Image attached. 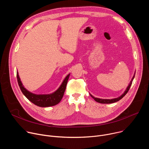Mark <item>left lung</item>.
<instances>
[{
	"mask_svg": "<svg viewBox=\"0 0 149 149\" xmlns=\"http://www.w3.org/2000/svg\"><path fill=\"white\" fill-rule=\"evenodd\" d=\"M134 78V75L133 76V78H132V80L130 84H129V86L128 87H127V90L125 91V92L124 93V94H123V95H121V96H120V97H118V98H114V99H111V100H108V99H100V98H95V97H93V95H90L91 96V97H93V98L94 99V100H95V101H97V102H100V103H102V104H110V103L116 102H117V101L120 100L123 97H124L125 96V95L127 93H128V91H129V89H130V86H132V82L133 81Z\"/></svg>",
	"mask_w": 149,
	"mask_h": 149,
	"instance_id": "obj_1",
	"label": "left lung"
}]
</instances>
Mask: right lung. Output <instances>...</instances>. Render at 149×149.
<instances>
[{"label": "right lung", "instance_id": "right-lung-1", "mask_svg": "<svg viewBox=\"0 0 149 149\" xmlns=\"http://www.w3.org/2000/svg\"><path fill=\"white\" fill-rule=\"evenodd\" d=\"M16 75L19 86L24 95L34 104L39 106V107H47L55 105L61 101L63 96V94L65 93L70 74H68L66 77L60 87L55 93L47 95H36L29 92L22 86V84L20 80L17 72L16 73Z\"/></svg>", "mask_w": 149, "mask_h": 149}]
</instances>
